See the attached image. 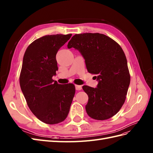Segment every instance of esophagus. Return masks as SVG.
<instances>
[{"label": "esophagus", "mask_w": 153, "mask_h": 153, "mask_svg": "<svg viewBox=\"0 0 153 153\" xmlns=\"http://www.w3.org/2000/svg\"><path fill=\"white\" fill-rule=\"evenodd\" d=\"M75 88H76V90H81V89H82V85H75Z\"/></svg>", "instance_id": "1"}]
</instances>
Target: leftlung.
<instances>
[{
  "label": "left lung",
  "mask_w": 153,
  "mask_h": 153,
  "mask_svg": "<svg viewBox=\"0 0 153 153\" xmlns=\"http://www.w3.org/2000/svg\"><path fill=\"white\" fill-rule=\"evenodd\" d=\"M85 59L88 71L97 74L94 88L83 85L88 95L85 110L89 117L106 120L116 114L125 101L130 82L127 60L122 48L105 34L84 33L73 36L68 45Z\"/></svg>",
  "instance_id": "obj_1"
}]
</instances>
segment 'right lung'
Here are the masks:
<instances>
[{"instance_id": "obj_1", "label": "right lung", "mask_w": 153, "mask_h": 153, "mask_svg": "<svg viewBox=\"0 0 153 153\" xmlns=\"http://www.w3.org/2000/svg\"><path fill=\"white\" fill-rule=\"evenodd\" d=\"M72 34L47 35L26 50L19 76L20 86L30 110L36 117L53 125L65 120L75 94L73 84L61 85L52 78L58 65L56 55Z\"/></svg>"}]
</instances>
